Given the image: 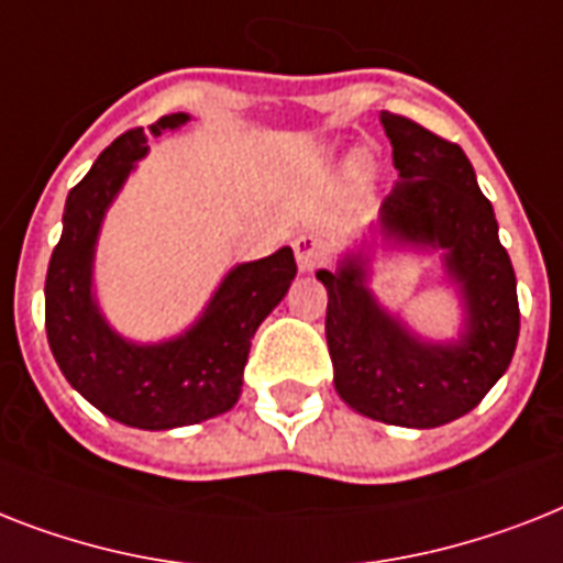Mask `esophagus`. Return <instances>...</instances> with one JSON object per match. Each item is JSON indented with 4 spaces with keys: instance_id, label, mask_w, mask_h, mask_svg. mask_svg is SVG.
<instances>
[{
    "instance_id": "esophagus-1",
    "label": "esophagus",
    "mask_w": 563,
    "mask_h": 563,
    "mask_svg": "<svg viewBox=\"0 0 563 563\" xmlns=\"http://www.w3.org/2000/svg\"><path fill=\"white\" fill-rule=\"evenodd\" d=\"M291 245H295V257H297V266H300V272H314V268L327 263L329 249L321 236L300 234L295 242H291Z\"/></svg>"
}]
</instances>
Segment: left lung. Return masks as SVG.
<instances>
[{"label":"left lung","mask_w":563,"mask_h":563,"mask_svg":"<svg viewBox=\"0 0 563 563\" xmlns=\"http://www.w3.org/2000/svg\"><path fill=\"white\" fill-rule=\"evenodd\" d=\"M399 181L382 205L396 240L440 245L465 295L460 344H422L373 303L361 260L318 272L327 286V344L335 390L358 413L401 428L454 422L506 373L520 332L515 268L497 236L492 202L460 144L405 115L382 112Z\"/></svg>","instance_id":"left-lung-1"}]
</instances>
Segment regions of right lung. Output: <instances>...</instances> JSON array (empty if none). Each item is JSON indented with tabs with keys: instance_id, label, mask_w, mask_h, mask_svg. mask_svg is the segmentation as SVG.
I'll return each instance as SVG.
<instances>
[{
	"instance_id": "right-lung-1",
	"label": "right lung",
	"mask_w": 563,
	"mask_h": 563,
	"mask_svg": "<svg viewBox=\"0 0 563 563\" xmlns=\"http://www.w3.org/2000/svg\"><path fill=\"white\" fill-rule=\"evenodd\" d=\"M185 121V112L158 118L150 135ZM150 135L141 126L123 132L71 187L63 236L45 274V332L68 385L100 413L144 431H167L234 408L251 338L289 291L297 263L291 249H280L236 266L202 321L176 341L135 346L118 338L91 300V254L103 210L147 153Z\"/></svg>"
}]
</instances>
